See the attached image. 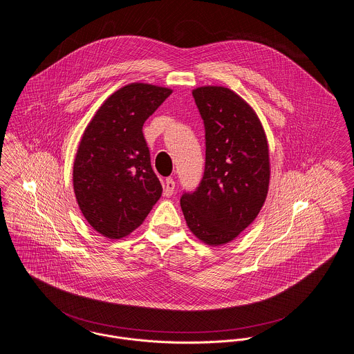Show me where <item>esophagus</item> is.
<instances>
[{
  "instance_id": "esophagus-1",
  "label": "esophagus",
  "mask_w": 354,
  "mask_h": 354,
  "mask_svg": "<svg viewBox=\"0 0 354 354\" xmlns=\"http://www.w3.org/2000/svg\"><path fill=\"white\" fill-rule=\"evenodd\" d=\"M175 190V182L172 178H167L164 182V195L171 196Z\"/></svg>"
}]
</instances>
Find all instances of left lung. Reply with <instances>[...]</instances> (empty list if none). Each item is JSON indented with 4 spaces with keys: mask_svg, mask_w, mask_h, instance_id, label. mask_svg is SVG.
Wrapping results in <instances>:
<instances>
[{
    "mask_svg": "<svg viewBox=\"0 0 354 354\" xmlns=\"http://www.w3.org/2000/svg\"><path fill=\"white\" fill-rule=\"evenodd\" d=\"M205 125L201 183L183 191L180 207L191 232L209 245L236 239L257 217L270 185L268 144L252 108L221 86L192 91Z\"/></svg>",
    "mask_w": 354,
    "mask_h": 354,
    "instance_id": "obj_1",
    "label": "left lung"
}]
</instances>
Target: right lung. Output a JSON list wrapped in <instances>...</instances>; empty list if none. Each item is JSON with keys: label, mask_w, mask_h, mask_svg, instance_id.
<instances>
[{"label": "right lung", "mask_w": 354, "mask_h": 354, "mask_svg": "<svg viewBox=\"0 0 354 354\" xmlns=\"http://www.w3.org/2000/svg\"><path fill=\"white\" fill-rule=\"evenodd\" d=\"M171 93L152 84H128L110 95L83 133L74 191L82 214L108 239L133 232L162 195L142 125Z\"/></svg>", "instance_id": "add662e5"}]
</instances>
